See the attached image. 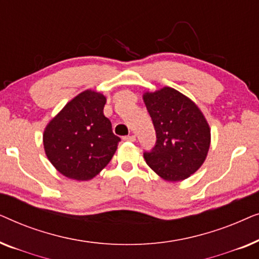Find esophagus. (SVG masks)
I'll return each instance as SVG.
<instances>
[{"label": "esophagus", "instance_id": "1", "mask_svg": "<svg viewBox=\"0 0 259 259\" xmlns=\"http://www.w3.org/2000/svg\"><path fill=\"white\" fill-rule=\"evenodd\" d=\"M122 139L125 141H132L133 143V141H136V136H125Z\"/></svg>", "mask_w": 259, "mask_h": 259}]
</instances>
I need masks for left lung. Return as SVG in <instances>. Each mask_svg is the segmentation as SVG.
<instances>
[{
	"mask_svg": "<svg viewBox=\"0 0 259 259\" xmlns=\"http://www.w3.org/2000/svg\"><path fill=\"white\" fill-rule=\"evenodd\" d=\"M144 101L157 136L154 147L144 152L147 165L168 182L189 178L203 165L210 147V127L203 113L171 87L145 93Z\"/></svg>",
	"mask_w": 259,
	"mask_h": 259,
	"instance_id": "8db88e82",
	"label": "left lung"
}]
</instances>
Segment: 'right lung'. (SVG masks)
Listing matches in <instances>:
<instances>
[{
    "mask_svg": "<svg viewBox=\"0 0 259 259\" xmlns=\"http://www.w3.org/2000/svg\"><path fill=\"white\" fill-rule=\"evenodd\" d=\"M106 98L84 91L67 104L44 133L46 154L67 178L90 180L114 155L120 138L104 115Z\"/></svg>",
    "mask_w": 259,
    "mask_h": 259,
    "instance_id": "obj_1",
    "label": "right lung"
}]
</instances>
